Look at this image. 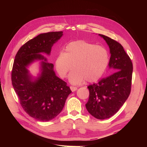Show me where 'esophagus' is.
Masks as SVG:
<instances>
[{
    "label": "esophagus",
    "instance_id": "34e87169",
    "mask_svg": "<svg viewBox=\"0 0 147 147\" xmlns=\"http://www.w3.org/2000/svg\"><path fill=\"white\" fill-rule=\"evenodd\" d=\"M70 88L71 91H72V92H74V91H76V90H77V87H75V86H70Z\"/></svg>",
    "mask_w": 147,
    "mask_h": 147
}]
</instances>
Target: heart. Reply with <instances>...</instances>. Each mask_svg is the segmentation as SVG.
<instances>
[{"label": "heart", "instance_id": "1", "mask_svg": "<svg viewBox=\"0 0 147 147\" xmlns=\"http://www.w3.org/2000/svg\"><path fill=\"white\" fill-rule=\"evenodd\" d=\"M110 62L109 51L104 47L84 40H77L66 45L64 52L59 53L55 61L61 78L69 75V82L74 84L96 82L103 76Z\"/></svg>", "mask_w": 147, "mask_h": 147}]
</instances>
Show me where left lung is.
<instances>
[{
    "instance_id": "1",
    "label": "left lung",
    "mask_w": 147,
    "mask_h": 147,
    "mask_svg": "<svg viewBox=\"0 0 147 147\" xmlns=\"http://www.w3.org/2000/svg\"><path fill=\"white\" fill-rule=\"evenodd\" d=\"M99 35L109 47L111 56L109 66L115 72L88 86L90 97L85 105L92 116L104 119L116 113L129 96L133 66L121 44L104 35Z\"/></svg>"
}]
</instances>
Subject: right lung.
I'll return each mask as SVG.
<instances>
[{
    "mask_svg": "<svg viewBox=\"0 0 147 147\" xmlns=\"http://www.w3.org/2000/svg\"><path fill=\"white\" fill-rule=\"evenodd\" d=\"M63 33L59 31L39 34L24 44L15 57L11 72L13 87L24 110L38 121H48L56 117L72 92L67 83L56 75L53 64L40 54L50 55L53 45ZM35 60H42L41 74L33 80L27 67Z\"/></svg>",
    "mask_w": 147,
    "mask_h": 147,
    "instance_id": "right-lung-1",
    "label": "right lung"
}]
</instances>
